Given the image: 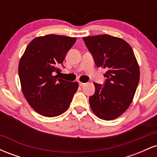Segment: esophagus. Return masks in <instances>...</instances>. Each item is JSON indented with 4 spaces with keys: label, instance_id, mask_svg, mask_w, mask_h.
<instances>
[{
    "label": "esophagus",
    "instance_id": "34e87169",
    "mask_svg": "<svg viewBox=\"0 0 157 157\" xmlns=\"http://www.w3.org/2000/svg\"><path fill=\"white\" fill-rule=\"evenodd\" d=\"M78 83H79V86H83V85H85L84 82H80V81H79V82H78Z\"/></svg>",
    "mask_w": 157,
    "mask_h": 157
}]
</instances>
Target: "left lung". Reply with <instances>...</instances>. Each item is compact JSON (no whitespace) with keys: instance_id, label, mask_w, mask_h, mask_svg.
Segmentation results:
<instances>
[{"instance_id":"obj_1","label":"left lung","mask_w":157,"mask_h":157,"mask_svg":"<svg viewBox=\"0 0 157 157\" xmlns=\"http://www.w3.org/2000/svg\"><path fill=\"white\" fill-rule=\"evenodd\" d=\"M97 67L106 68L103 84L94 82L95 92L89 97L93 112L111 120L126 111L132 102L140 80V68L131 46L109 35L83 37Z\"/></svg>"}]
</instances>
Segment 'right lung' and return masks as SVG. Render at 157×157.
Returning <instances> with one entry per match:
<instances>
[{
  "label": "right lung",
  "mask_w": 157,
  "mask_h": 157,
  "mask_svg": "<svg viewBox=\"0 0 157 157\" xmlns=\"http://www.w3.org/2000/svg\"><path fill=\"white\" fill-rule=\"evenodd\" d=\"M77 39L48 35L36 37L28 45L19 63L18 74L25 98L36 112L53 117L69 107L77 82L58 78L65 57ZM64 67V66H63Z\"/></svg>",
  "instance_id": "add662e5"
}]
</instances>
